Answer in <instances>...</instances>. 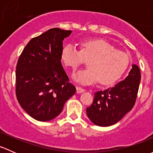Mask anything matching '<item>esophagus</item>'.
Wrapping results in <instances>:
<instances>
[{"instance_id":"esophagus-1","label":"esophagus","mask_w":153,"mask_h":153,"mask_svg":"<svg viewBox=\"0 0 153 153\" xmlns=\"http://www.w3.org/2000/svg\"><path fill=\"white\" fill-rule=\"evenodd\" d=\"M76 90H77V92H78V93H81V92H84V91H85V89H84V88L81 87V86H76Z\"/></svg>"}]
</instances>
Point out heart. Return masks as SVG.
<instances>
[{
  "mask_svg": "<svg viewBox=\"0 0 153 153\" xmlns=\"http://www.w3.org/2000/svg\"><path fill=\"white\" fill-rule=\"evenodd\" d=\"M81 50L73 44H67L63 48L61 58L63 64L75 70L90 59L89 68L81 70L74 75V79L83 84H90L99 80L104 85L113 84L119 79L127 69L129 57L103 39H89L81 42Z\"/></svg>",
  "mask_w": 153,
  "mask_h": 153,
  "instance_id": "b5f03b06",
  "label": "heart"
}]
</instances>
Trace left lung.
<instances>
[{"label":"left lung","instance_id":"8db88e82","mask_svg":"<svg viewBox=\"0 0 153 153\" xmlns=\"http://www.w3.org/2000/svg\"><path fill=\"white\" fill-rule=\"evenodd\" d=\"M140 81V69L133 64L124 81L113 87L95 92L93 103L86 108L88 118L94 124L100 126L116 124L133 107Z\"/></svg>","mask_w":153,"mask_h":153}]
</instances>
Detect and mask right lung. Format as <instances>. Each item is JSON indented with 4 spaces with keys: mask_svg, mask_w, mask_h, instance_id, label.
<instances>
[{
    "mask_svg": "<svg viewBox=\"0 0 153 153\" xmlns=\"http://www.w3.org/2000/svg\"><path fill=\"white\" fill-rule=\"evenodd\" d=\"M71 30L53 28L27 44L16 66L17 99L34 119L48 121L58 116L76 92L61 64L63 41Z\"/></svg>",
    "mask_w": 153,
    "mask_h": 153,
    "instance_id": "obj_1",
    "label": "right lung"
}]
</instances>
